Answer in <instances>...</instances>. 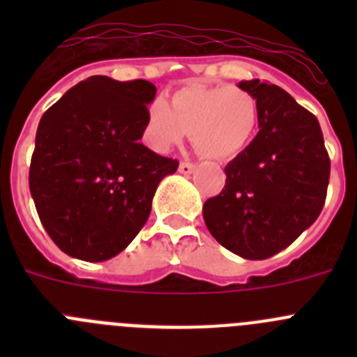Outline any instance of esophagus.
<instances>
[{"label":"esophagus","instance_id":"1","mask_svg":"<svg viewBox=\"0 0 357 357\" xmlns=\"http://www.w3.org/2000/svg\"><path fill=\"white\" fill-rule=\"evenodd\" d=\"M195 168H197L195 164H191V162H181V166H178V172H181L182 175H191V173L195 172Z\"/></svg>","mask_w":357,"mask_h":357}]
</instances>
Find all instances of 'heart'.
Returning <instances> with one entry per match:
<instances>
[{
	"label": "heart",
	"instance_id": "1",
	"mask_svg": "<svg viewBox=\"0 0 357 357\" xmlns=\"http://www.w3.org/2000/svg\"><path fill=\"white\" fill-rule=\"evenodd\" d=\"M259 125L252 94L229 85H188L166 100H155L146 110L144 139L151 150L166 153L185 135L211 160L238 157L254 139Z\"/></svg>",
	"mask_w": 357,
	"mask_h": 357
}]
</instances>
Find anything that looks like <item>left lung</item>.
Here are the masks:
<instances>
[{
  "label": "left lung",
  "mask_w": 357,
  "mask_h": 357,
  "mask_svg": "<svg viewBox=\"0 0 357 357\" xmlns=\"http://www.w3.org/2000/svg\"><path fill=\"white\" fill-rule=\"evenodd\" d=\"M259 114V132L225 166V188L204 204V220L222 247L243 259H268L317 222L331 160L318 119L277 85L243 80Z\"/></svg>",
  "instance_id": "left-lung-1"
}]
</instances>
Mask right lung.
<instances>
[{
    "label": "right lung",
    "instance_id": "obj_1",
    "mask_svg": "<svg viewBox=\"0 0 357 357\" xmlns=\"http://www.w3.org/2000/svg\"><path fill=\"white\" fill-rule=\"evenodd\" d=\"M157 87L89 77L39 121L30 193L40 223L64 254L89 263L118 255L151 211L178 162L139 143Z\"/></svg>",
    "mask_w": 357,
    "mask_h": 357
}]
</instances>
